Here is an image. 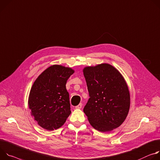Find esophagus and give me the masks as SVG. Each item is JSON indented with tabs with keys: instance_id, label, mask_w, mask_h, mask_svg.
I'll list each match as a JSON object with an SVG mask.
<instances>
[{
	"instance_id": "esophagus-1",
	"label": "esophagus",
	"mask_w": 160,
	"mask_h": 160,
	"mask_svg": "<svg viewBox=\"0 0 160 160\" xmlns=\"http://www.w3.org/2000/svg\"><path fill=\"white\" fill-rule=\"evenodd\" d=\"M82 103H80L79 105H78L77 106H76V109H81V108H82Z\"/></svg>"
}]
</instances>
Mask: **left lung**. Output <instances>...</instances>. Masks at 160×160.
Wrapping results in <instances>:
<instances>
[{"label": "left lung", "instance_id": "1", "mask_svg": "<svg viewBox=\"0 0 160 160\" xmlns=\"http://www.w3.org/2000/svg\"><path fill=\"white\" fill-rule=\"evenodd\" d=\"M83 74L90 96L83 111L90 125L103 132L119 127L125 120L130 105L125 79L108 63L86 67Z\"/></svg>", "mask_w": 160, "mask_h": 160}]
</instances>
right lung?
<instances>
[{
  "mask_svg": "<svg viewBox=\"0 0 160 160\" xmlns=\"http://www.w3.org/2000/svg\"><path fill=\"white\" fill-rule=\"evenodd\" d=\"M74 70L59 65L46 68L33 82L28 106L38 125L47 130L61 127L71 113L66 83Z\"/></svg>",
  "mask_w": 160,
  "mask_h": 160,
  "instance_id": "1",
  "label": "right lung"
}]
</instances>
